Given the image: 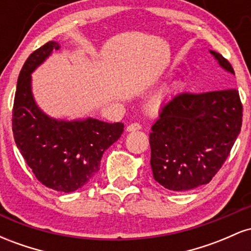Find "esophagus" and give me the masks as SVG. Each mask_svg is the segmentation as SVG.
Segmentation results:
<instances>
[{
	"instance_id": "esophagus-1",
	"label": "esophagus",
	"mask_w": 251,
	"mask_h": 251,
	"mask_svg": "<svg viewBox=\"0 0 251 251\" xmlns=\"http://www.w3.org/2000/svg\"><path fill=\"white\" fill-rule=\"evenodd\" d=\"M127 129L128 132H135V131H139V129H142V125H140L139 123H132L129 124L127 126Z\"/></svg>"
}]
</instances>
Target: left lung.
I'll return each mask as SVG.
<instances>
[{
  "label": "left lung",
  "instance_id": "1",
  "mask_svg": "<svg viewBox=\"0 0 251 251\" xmlns=\"http://www.w3.org/2000/svg\"><path fill=\"white\" fill-rule=\"evenodd\" d=\"M210 53L235 74L226 57ZM242 102L236 88L178 93L163 105L150 133L155 181L172 191L208 184L220 171L242 126Z\"/></svg>",
  "mask_w": 251,
  "mask_h": 251
}]
</instances>
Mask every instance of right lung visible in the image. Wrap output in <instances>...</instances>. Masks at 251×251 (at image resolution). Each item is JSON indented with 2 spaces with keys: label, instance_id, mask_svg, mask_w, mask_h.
<instances>
[{
  "label": "right lung",
  "instance_id": "obj_1",
  "mask_svg": "<svg viewBox=\"0 0 251 251\" xmlns=\"http://www.w3.org/2000/svg\"><path fill=\"white\" fill-rule=\"evenodd\" d=\"M59 48V43L50 41L25 60L17 79L13 133L17 149L40 183L56 191L73 192L98 174L103 152L122 137L124 124L93 118L56 120L37 107L30 74Z\"/></svg>",
  "mask_w": 251,
  "mask_h": 251
}]
</instances>
